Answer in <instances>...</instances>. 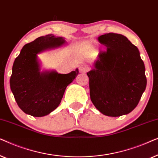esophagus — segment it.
<instances>
[{
	"label": "esophagus",
	"mask_w": 158,
	"mask_h": 158,
	"mask_svg": "<svg viewBox=\"0 0 158 158\" xmlns=\"http://www.w3.org/2000/svg\"><path fill=\"white\" fill-rule=\"evenodd\" d=\"M89 70H90L89 67L85 65V64H82V65L79 67V71L81 73H86Z\"/></svg>",
	"instance_id": "obj_1"
}]
</instances>
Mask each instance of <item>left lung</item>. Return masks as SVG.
Wrapping results in <instances>:
<instances>
[{
  "mask_svg": "<svg viewBox=\"0 0 158 158\" xmlns=\"http://www.w3.org/2000/svg\"><path fill=\"white\" fill-rule=\"evenodd\" d=\"M98 40L107 49L99 52L94 68L87 73L90 100L106 116L130 113L139 103L147 85L139 52L119 34H105Z\"/></svg>",
  "mask_w": 158,
  "mask_h": 158,
  "instance_id": "8db88e82",
  "label": "left lung"
}]
</instances>
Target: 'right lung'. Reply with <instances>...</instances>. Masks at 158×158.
I'll return each mask as SVG.
<instances>
[{
	"instance_id": "1",
	"label": "right lung",
	"mask_w": 158,
	"mask_h": 158,
	"mask_svg": "<svg viewBox=\"0 0 158 158\" xmlns=\"http://www.w3.org/2000/svg\"><path fill=\"white\" fill-rule=\"evenodd\" d=\"M65 43L64 38L52 34L40 36L25 44L13 64L10 79L11 91L19 108L32 116L50 114L60 105L69 84L78 74V69L60 74L56 71L40 72L37 55Z\"/></svg>"
}]
</instances>
